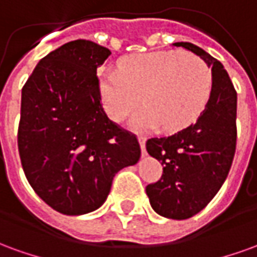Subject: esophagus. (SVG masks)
I'll list each match as a JSON object with an SVG mask.
<instances>
[{"instance_id":"esophagus-1","label":"esophagus","mask_w":257,"mask_h":257,"mask_svg":"<svg viewBox=\"0 0 257 257\" xmlns=\"http://www.w3.org/2000/svg\"><path fill=\"white\" fill-rule=\"evenodd\" d=\"M138 140H139V145H140V149H142V156L146 157V138H143V136H139L138 138Z\"/></svg>"}]
</instances>
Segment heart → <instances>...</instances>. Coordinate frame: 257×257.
Instances as JSON below:
<instances>
[{"label": "heart", "instance_id": "b5f03b06", "mask_svg": "<svg viewBox=\"0 0 257 257\" xmlns=\"http://www.w3.org/2000/svg\"><path fill=\"white\" fill-rule=\"evenodd\" d=\"M213 74L205 60L194 53L150 52L131 55L119 70L99 74L103 108L112 121H122L139 104L145 107L131 118L136 131L161 125L175 132L197 121L209 101Z\"/></svg>", "mask_w": 257, "mask_h": 257}]
</instances>
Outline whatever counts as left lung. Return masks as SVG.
Segmentation results:
<instances>
[{
	"instance_id": "obj_1",
	"label": "left lung",
	"mask_w": 257,
	"mask_h": 257,
	"mask_svg": "<svg viewBox=\"0 0 257 257\" xmlns=\"http://www.w3.org/2000/svg\"><path fill=\"white\" fill-rule=\"evenodd\" d=\"M206 62L213 74L209 101L198 119L178 134L151 138L147 153L161 161L164 172L146 187L158 215L184 220L209 204L224 183L237 145V92L223 64L190 42H175Z\"/></svg>"
}]
</instances>
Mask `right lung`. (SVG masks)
<instances>
[{
  "instance_id": "right-lung-1",
  "label": "right lung",
  "mask_w": 257,
  "mask_h": 257,
  "mask_svg": "<svg viewBox=\"0 0 257 257\" xmlns=\"http://www.w3.org/2000/svg\"><path fill=\"white\" fill-rule=\"evenodd\" d=\"M111 52L86 40L48 53L22 89L18 146L37 195L63 215L100 208L122 168L140 158L136 136L108 119L96 70Z\"/></svg>"
}]
</instances>
